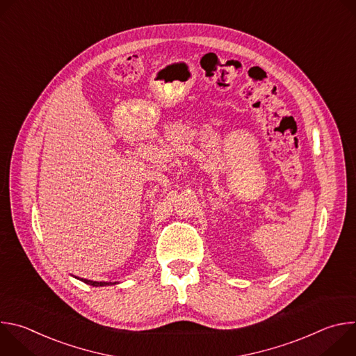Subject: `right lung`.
Wrapping results in <instances>:
<instances>
[{"mask_svg":"<svg viewBox=\"0 0 356 356\" xmlns=\"http://www.w3.org/2000/svg\"><path fill=\"white\" fill-rule=\"evenodd\" d=\"M79 279V277H77ZM81 282L90 284V286H94V287H98V286H110V284H115V283H111V282H92V280H87V279H81Z\"/></svg>","mask_w":356,"mask_h":356,"instance_id":"obj_1","label":"right lung"}]
</instances>
